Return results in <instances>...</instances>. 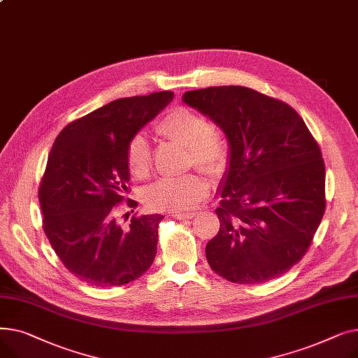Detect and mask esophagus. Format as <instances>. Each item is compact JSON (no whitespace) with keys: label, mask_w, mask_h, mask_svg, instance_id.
<instances>
[{"label":"esophagus","mask_w":358,"mask_h":358,"mask_svg":"<svg viewBox=\"0 0 358 358\" xmlns=\"http://www.w3.org/2000/svg\"><path fill=\"white\" fill-rule=\"evenodd\" d=\"M173 217L177 220H189L194 217V213H174Z\"/></svg>","instance_id":"esophagus-1"}]
</instances>
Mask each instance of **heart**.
<instances>
[{
    "label": "heart",
    "instance_id": "b5f03b06",
    "mask_svg": "<svg viewBox=\"0 0 358 358\" xmlns=\"http://www.w3.org/2000/svg\"><path fill=\"white\" fill-rule=\"evenodd\" d=\"M157 135L181 143L189 149V162L206 173L219 176L229 162V143L220 131L210 127L199 111L190 107H176L166 111L155 124ZM126 162L131 176L148 177L150 171V149L143 135H136L127 143ZM209 185L199 173L180 177H165L148 187L145 201L152 210L185 212L208 196Z\"/></svg>",
    "mask_w": 358,
    "mask_h": 358
}]
</instances>
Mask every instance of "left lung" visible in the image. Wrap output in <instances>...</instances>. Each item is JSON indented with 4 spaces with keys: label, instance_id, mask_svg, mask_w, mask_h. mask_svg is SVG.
<instances>
[{
    "label": "left lung",
    "instance_id": "left-lung-1",
    "mask_svg": "<svg viewBox=\"0 0 358 358\" xmlns=\"http://www.w3.org/2000/svg\"><path fill=\"white\" fill-rule=\"evenodd\" d=\"M227 135L217 235L206 245L212 270L259 285L303 258L325 213V164L303 119L285 101L248 87L222 85L182 96Z\"/></svg>",
    "mask_w": 358,
    "mask_h": 358
}]
</instances>
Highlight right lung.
<instances>
[{"label": "right lung", "mask_w": 358, "mask_h": 358, "mask_svg": "<svg viewBox=\"0 0 358 358\" xmlns=\"http://www.w3.org/2000/svg\"><path fill=\"white\" fill-rule=\"evenodd\" d=\"M173 97L161 91L115 100L66 124L53 142L39 185L43 231L87 285L123 286L152 266L164 216L135 215L122 227L119 204L129 192V141ZM127 206L138 203L127 199Z\"/></svg>", "instance_id": "1"}]
</instances>
